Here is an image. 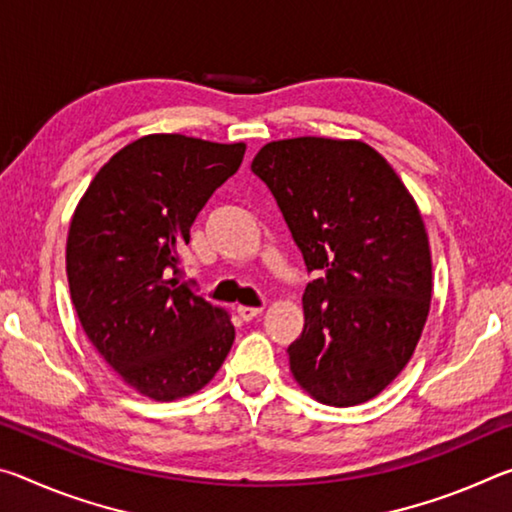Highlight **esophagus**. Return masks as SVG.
I'll return each instance as SVG.
<instances>
[{
  "label": "esophagus",
  "mask_w": 512,
  "mask_h": 512,
  "mask_svg": "<svg viewBox=\"0 0 512 512\" xmlns=\"http://www.w3.org/2000/svg\"><path fill=\"white\" fill-rule=\"evenodd\" d=\"M237 314L241 320H253L259 314H262V307H246V305H239L237 307Z\"/></svg>",
  "instance_id": "34e87169"
}]
</instances>
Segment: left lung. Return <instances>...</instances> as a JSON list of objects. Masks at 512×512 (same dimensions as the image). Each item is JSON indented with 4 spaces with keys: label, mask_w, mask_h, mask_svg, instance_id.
Instances as JSON below:
<instances>
[{
    "label": "left lung",
    "mask_w": 512,
    "mask_h": 512,
    "mask_svg": "<svg viewBox=\"0 0 512 512\" xmlns=\"http://www.w3.org/2000/svg\"><path fill=\"white\" fill-rule=\"evenodd\" d=\"M316 273L305 327L289 345L293 379L329 406L379 395L409 363L431 305V253L409 189L359 140L293 137L253 164Z\"/></svg>",
    "instance_id": "1"
}]
</instances>
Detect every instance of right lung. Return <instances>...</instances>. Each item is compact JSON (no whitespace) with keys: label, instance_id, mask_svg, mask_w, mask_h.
Instances as JSON below:
<instances>
[{"label":"right lung","instance_id":"add662e5","mask_svg":"<svg viewBox=\"0 0 512 512\" xmlns=\"http://www.w3.org/2000/svg\"><path fill=\"white\" fill-rule=\"evenodd\" d=\"M244 153V142L140 137L103 164L69 223L67 282L83 332L155 402L201 391L235 341L230 316L180 282V248Z\"/></svg>","mask_w":512,"mask_h":512}]
</instances>
